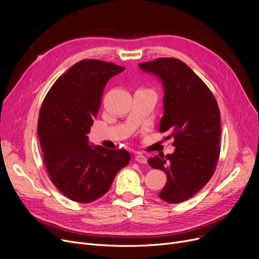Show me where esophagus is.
Wrapping results in <instances>:
<instances>
[{"mask_svg":"<svg viewBox=\"0 0 259 259\" xmlns=\"http://www.w3.org/2000/svg\"><path fill=\"white\" fill-rule=\"evenodd\" d=\"M135 160H137L138 162H141V164H146L147 162V158L145 155H143L142 153H137L135 154Z\"/></svg>","mask_w":259,"mask_h":259,"instance_id":"obj_1","label":"esophagus"}]
</instances>
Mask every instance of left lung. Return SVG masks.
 Instances as JSON below:
<instances>
[{"instance_id": "obj_1", "label": "left lung", "mask_w": 259, "mask_h": 259, "mask_svg": "<svg viewBox=\"0 0 259 259\" xmlns=\"http://www.w3.org/2000/svg\"><path fill=\"white\" fill-rule=\"evenodd\" d=\"M139 66L155 74L164 87L159 131L169 132L175 150L148 162L167 174L159 198L179 203L195 195L214 173L221 152L219 105L207 85L181 60L160 58Z\"/></svg>"}]
</instances>
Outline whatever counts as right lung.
<instances>
[{
    "instance_id": "obj_1",
    "label": "right lung",
    "mask_w": 259,
    "mask_h": 259,
    "mask_svg": "<svg viewBox=\"0 0 259 259\" xmlns=\"http://www.w3.org/2000/svg\"><path fill=\"white\" fill-rule=\"evenodd\" d=\"M124 69L99 60L77 62L57 79L40 107L37 135L44 164L54 186L73 201L102 197L130 161L125 149L89 145L87 137L106 84Z\"/></svg>"
}]
</instances>
